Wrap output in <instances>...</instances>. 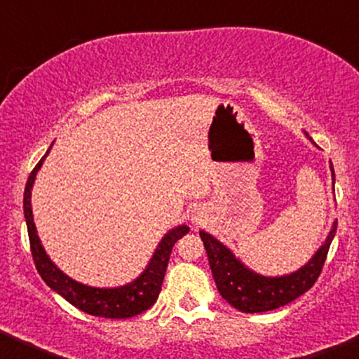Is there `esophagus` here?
Here are the masks:
<instances>
[{
    "instance_id": "1",
    "label": "esophagus",
    "mask_w": 359,
    "mask_h": 359,
    "mask_svg": "<svg viewBox=\"0 0 359 359\" xmlns=\"http://www.w3.org/2000/svg\"><path fill=\"white\" fill-rule=\"evenodd\" d=\"M191 219H193V223H194V224H200L201 221H203V215L200 213V211H196V213L193 215V218H191Z\"/></svg>"
}]
</instances>
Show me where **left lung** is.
<instances>
[{
	"instance_id": "1",
	"label": "left lung",
	"mask_w": 359,
	"mask_h": 359,
	"mask_svg": "<svg viewBox=\"0 0 359 359\" xmlns=\"http://www.w3.org/2000/svg\"><path fill=\"white\" fill-rule=\"evenodd\" d=\"M308 136V133H304ZM308 140L311 138L308 136ZM331 178L334 189V170L330 166ZM338 221H333L331 231L326 236L323 245L311 256V259L302 268L283 276H264L246 266L240 258L226 245L216 240L213 234L201 229L200 236L205 245L208 261H210L211 273H213L216 287L233 308L243 313H263L281 308L285 304L294 302L298 296L315 285L320 276L323 264L326 261L330 245L336 234Z\"/></svg>"
}]
</instances>
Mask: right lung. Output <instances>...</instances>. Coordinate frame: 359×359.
I'll return each mask as SVG.
<instances>
[{
  "label": "right lung",
  "mask_w": 359,
  "mask_h": 359,
  "mask_svg": "<svg viewBox=\"0 0 359 359\" xmlns=\"http://www.w3.org/2000/svg\"><path fill=\"white\" fill-rule=\"evenodd\" d=\"M51 148L53 143L46 154L34 166V170L31 171L29 178L26 181L23 198V210L26 226H28L31 255H33L39 276L43 278V281L53 291H56L57 294L63 296L66 302L72 303L73 306L81 309V311L88 313V315L101 318H116V320L140 315V313L151 308L154 302L158 299L172 246H175V243L180 238H183L189 231V228L187 224H180V226L170 229L161 238V241H159L156 250H154L144 271L131 283H126V285L116 287H96L83 285V283L73 280L68 274L61 271L53 263L50 256L46 255V251H44L41 245V240L38 236L36 224H34L33 219V210H31V189H33L39 168L43 166V161L50 154Z\"/></svg>",
  "instance_id": "obj_1"
}]
</instances>
